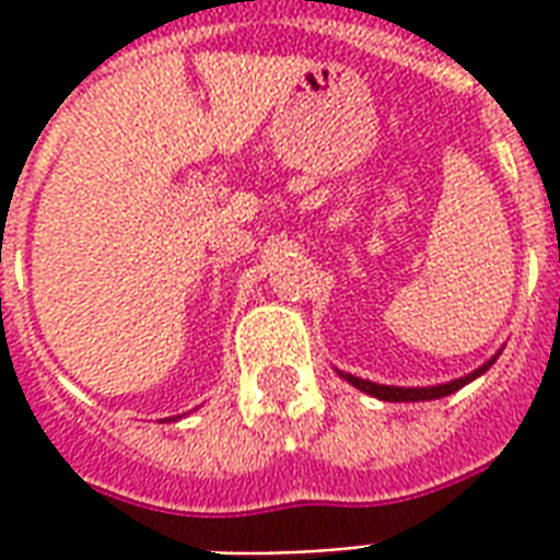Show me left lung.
Instances as JSON below:
<instances>
[{
	"mask_svg": "<svg viewBox=\"0 0 560 560\" xmlns=\"http://www.w3.org/2000/svg\"><path fill=\"white\" fill-rule=\"evenodd\" d=\"M499 355H502V352H497V355L490 358V361H485L479 370L460 375V378H452V382H443V384H429V387H396V384H378V382H370V378H358V375L352 373H343V370H337V375H340L343 382L352 384V387H358L361 394L375 396V399H382V402H432V399L455 394V390H460L464 384H469L472 378H479V375L488 373Z\"/></svg>",
	"mask_w": 560,
	"mask_h": 560,
	"instance_id": "left-lung-1",
	"label": "left lung"
}]
</instances>
